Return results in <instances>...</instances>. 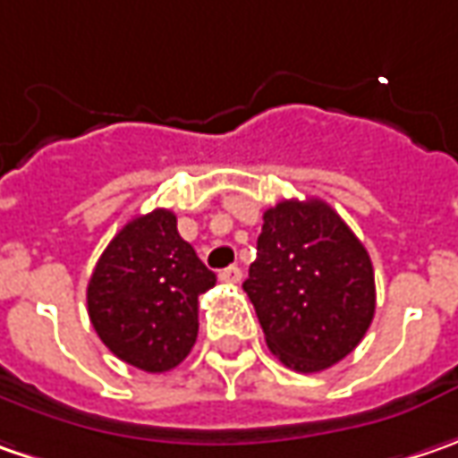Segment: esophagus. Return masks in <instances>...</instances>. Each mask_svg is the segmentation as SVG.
I'll list each match as a JSON object with an SVG mask.
<instances>
[{"mask_svg":"<svg viewBox=\"0 0 458 458\" xmlns=\"http://www.w3.org/2000/svg\"><path fill=\"white\" fill-rule=\"evenodd\" d=\"M243 279V271L238 267H228L220 271V282H225V284H238Z\"/></svg>","mask_w":458,"mask_h":458,"instance_id":"esophagus-1","label":"esophagus"}]
</instances>
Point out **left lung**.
I'll return each mask as SVG.
<instances>
[{"label": "left lung", "instance_id": "8db88e82", "mask_svg": "<svg viewBox=\"0 0 458 458\" xmlns=\"http://www.w3.org/2000/svg\"><path fill=\"white\" fill-rule=\"evenodd\" d=\"M243 289L268 351L302 374L348 356L377 308L367 249L323 199H284L264 212Z\"/></svg>", "mask_w": 458, "mask_h": 458}]
</instances>
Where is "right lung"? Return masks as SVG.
<instances>
[{"label": "right lung", "mask_w": 458, "mask_h": 458, "mask_svg": "<svg viewBox=\"0 0 458 458\" xmlns=\"http://www.w3.org/2000/svg\"><path fill=\"white\" fill-rule=\"evenodd\" d=\"M217 276L176 230L171 209L130 220L110 241L87 287L89 320L117 359L150 374L187 359L197 341V300Z\"/></svg>", "instance_id": "1"}]
</instances>
